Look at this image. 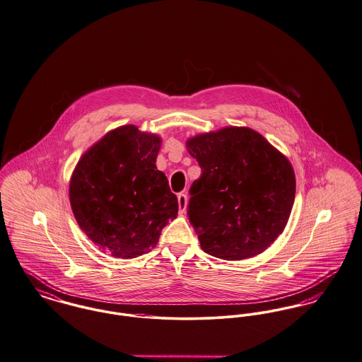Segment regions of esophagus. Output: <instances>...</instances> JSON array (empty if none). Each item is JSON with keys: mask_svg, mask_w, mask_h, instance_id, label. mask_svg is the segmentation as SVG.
Masks as SVG:
<instances>
[{"mask_svg": "<svg viewBox=\"0 0 362 362\" xmlns=\"http://www.w3.org/2000/svg\"><path fill=\"white\" fill-rule=\"evenodd\" d=\"M177 202H179V212L185 213L186 206H187V194L186 192H179L177 194Z\"/></svg>", "mask_w": 362, "mask_h": 362, "instance_id": "1", "label": "esophagus"}]
</instances>
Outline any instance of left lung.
<instances>
[{
    "instance_id": "8db88e82",
    "label": "left lung",
    "mask_w": 362,
    "mask_h": 362,
    "mask_svg": "<svg viewBox=\"0 0 362 362\" xmlns=\"http://www.w3.org/2000/svg\"><path fill=\"white\" fill-rule=\"evenodd\" d=\"M187 150L202 172L187 205L202 250L221 259L262 253L283 233L294 204L288 160L246 127L197 135Z\"/></svg>"
}]
</instances>
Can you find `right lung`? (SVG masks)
Masks as SVG:
<instances>
[{
	"label": "right lung",
	"mask_w": 362,
	"mask_h": 362,
	"mask_svg": "<svg viewBox=\"0 0 362 362\" xmlns=\"http://www.w3.org/2000/svg\"><path fill=\"white\" fill-rule=\"evenodd\" d=\"M160 144L157 135L135 126L116 128L87 150L74 170V216L82 231L113 257L150 252L177 216V198L156 167Z\"/></svg>",
	"instance_id": "right-lung-1"
}]
</instances>
